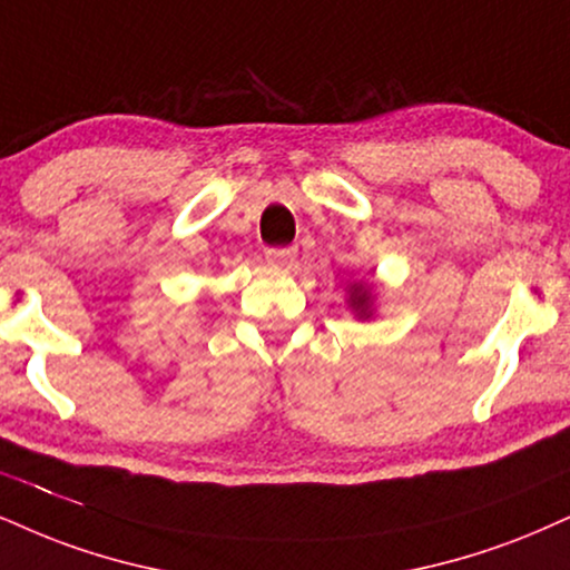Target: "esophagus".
I'll use <instances>...</instances> for the list:
<instances>
[{"label":"esophagus","mask_w":570,"mask_h":570,"mask_svg":"<svg viewBox=\"0 0 570 570\" xmlns=\"http://www.w3.org/2000/svg\"><path fill=\"white\" fill-rule=\"evenodd\" d=\"M296 262V248H269L266 250V264L279 266V269H287Z\"/></svg>","instance_id":"34e87169"}]
</instances>
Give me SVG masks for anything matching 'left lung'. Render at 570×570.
<instances>
[{
    "label": "left lung",
    "mask_w": 570,
    "mask_h": 570,
    "mask_svg": "<svg viewBox=\"0 0 570 570\" xmlns=\"http://www.w3.org/2000/svg\"><path fill=\"white\" fill-rule=\"evenodd\" d=\"M372 287L364 285V283H351L348 285V306L351 312L356 314L360 320H370L372 317Z\"/></svg>",
    "instance_id": "1"
}]
</instances>
